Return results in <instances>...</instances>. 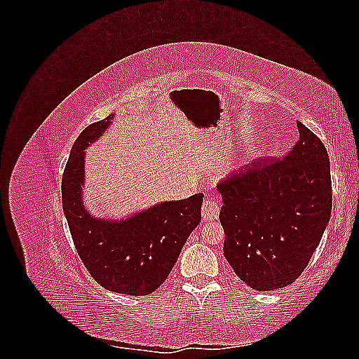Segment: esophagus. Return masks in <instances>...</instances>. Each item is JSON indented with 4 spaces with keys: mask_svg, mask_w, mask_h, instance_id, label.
Masks as SVG:
<instances>
[{
    "mask_svg": "<svg viewBox=\"0 0 359 359\" xmlns=\"http://www.w3.org/2000/svg\"><path fill=\"white\" fill-rule=\"evenodd\" d=\"M220 212V205L212 199H205L202 203V217L203 220H215Z\"/></svg>",
    "mask_w": 359,
    "mask_h": 359,
    "instance_id": "obj_1",
    "label": "esophagus"
}]
</instances>
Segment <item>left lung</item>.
I'll use <instances>...</instances> for the list:
<instances>
[{"instance_id": "1", "label": "left lung", "mask_w": 359, "mask_h": 359, "mask_svg": "<svg viewBox=\"0 0 359 359\" xmlns=\"http://www.w3.org/2000/svg\"><path fill=\"white\" fill-rule=\"evenodd\" d=\"M299 139L285 157H260L224 178L223 253L256 290L292 285L318 248L332 210L327 148L297 121Z\"/></svg>"}]
</instances>
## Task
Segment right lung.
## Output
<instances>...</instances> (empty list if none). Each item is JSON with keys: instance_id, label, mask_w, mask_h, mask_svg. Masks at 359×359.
Here are the masks:
<instances>
[{"instance_id": "1", "label": "right lung", "mask_w": 359, "mask_h": 359, "mask_svg": "<svg viewBox=\"0 0 359 359\" xmlns=\"http://www.w3.org/2000/svg\"><path fill=\"white\" fill-rule=\"evenodd\" d=\"M114 115L90 124L74 140L62 173V210L85 268L107 290L142 297L154 292L177 264L201 222L203 194L165 202L123 222L97 220L82 203L83 149L99 139Z\"/></svg>"}]
</instances>
